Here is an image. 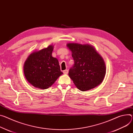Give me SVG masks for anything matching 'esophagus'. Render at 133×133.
Returning <instances> with one entry per match:
<instances>
[{"mask_svg":"<svg viewBox=\"0 0 133 133\" xmlns=\"http://www.w3.org/2000/svg\"><path fill=\"white\" fill-rule=\"evenodd\" d=\"M63 73H64V74H67L68 73V70H67V69L64 70L63 71Z\"/></svg>","mask_w":133,"mask_h":133,"instance_id":"1","label":"esophagus"}]
</instances>
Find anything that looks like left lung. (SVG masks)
Segmentation results:
<instances>
[{
	"label": "left lung",
	"instance_id": "obj_1",
	"mask_svg": "<svg viewBox=\"0 0 133 133\" xmlns=\"http://www.w3.org/2000/svg\"><path fill=\"white\" fill-rule=\"evenodd\" d=\"M74 65L68 75L75 86L82 91L92 89L102 82L106 73L105 63L94 48L90 44L69 43Z\"/></svg>",
	"mask_w": 133,
	"mask_h": 133
}]
</instances>
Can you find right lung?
<instances>
[{"label": "right lung", "mask_w": 133, "mask_h": 133, "mask_svg": "<svg viewBox=\"0 0 133 133\" xmlns=\"http://www.w3.org/2000/svg\"><path fill=\"white\" fill-rule=\"evenodd\" d=\"M54 46L31 54L24 65V73L27 81L34 87L46 89L50 87L63 73L59 62L52 56Z\"/></svg>", "instance_id": "obj_1"}]
</instances>
